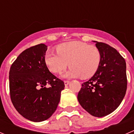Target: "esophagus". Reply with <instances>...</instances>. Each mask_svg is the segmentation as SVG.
<instances>
[{
	"label": "esophagus",
	"mask_w": 134,
	"mask_h": 134,
	"mask_svg": "<svg viewBox=\"0 0 134 134\" xmlns=\"http://www.w3.org/2000/svg\"><path fill=\"white\" fill-rule=\"evenodd\" d=\"M64 85H68V84L70 83V81H68V80H64Z\"/></svg>",
	"instance_id": "34e87169"
}]
</instances>
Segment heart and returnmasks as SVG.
Listing matches in <instances>:
<instances>
[{
	"mask_svg": "<svg viewBox=\"0 0 134 134\" xmlns=\"http://www.w3.org/2000/svg\"><path fill=\"white\" fill-rule=\"evenodd\" d=\"M57 53H46L44 62L49 70L54 74L61 73L69 62L71 68L64 75L66 77L90 78L97 71L101 60V54L97 47L83 42L62 43L57 46Z\"/></svg>",
	"mask_w": 134,
	"mask_h": 134,
	"instance_id": "b5f03b06",
	"label": "heart"
}]
</instances>
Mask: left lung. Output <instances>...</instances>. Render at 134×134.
<instances>
[{"label":"left lung","mask_w":134,"mask_h":134,"mask_svg":"<svg viewBox=\"0 0 134 134\" xmlns=\"http://www.w3.org/2000/svg\"><path fill=\"white\" fill-rule=\"evenodd\" d=\"M101 60L97 71L81 84L77 95L80 105L93 116L102 117L118 107L127 90L126 64L114 48L95 41Z\"/></svg>","instance_id":"obj_1"}]
</instances>
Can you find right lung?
Here are the masks:
<instances>
[{
  "label": "right lung",
  "mask_w": 134,
  "mask_h": 134,
  "mask_svg": "<svg viewBox=\"0 0 134 134\" xmlns=\"http://www.w3.org/2000/svg\"><path fill=\"white\" fill-rule=\"evenodd\" d=\"M47 46L25 49L11 65L9 87L14 107L25 118L42 122L57 110L64 83L53 74L44 62ZM46 85H50L47 88Z\"/></svg>",
  "instance_id": "1"
}]
</instances>
